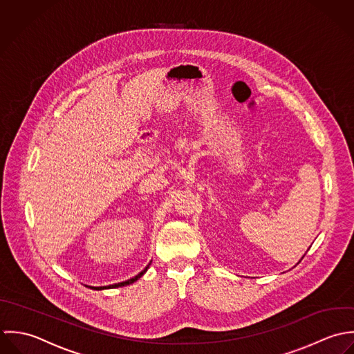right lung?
<instances>
[{"instance_id":"obj_1","label":"right lung","mask_w":354,"mask_h":354,"mask_svg":"<svg viewBox=\"0 0 354 354\" xmlns=\"http://www.w3.org/2000/svg\"><path fill=\"white\" fill-rule=\"evenodd\" d=\"M149 267V266H147ZM147 267L143 270V271H141L137 277H134V278H131V279H129V281H126V282H120V283H116V284H111V286H102V287H91V288H94V290H102V288H112V287H120V286H127V284H131V283L136 282V281H138L140 278H141L142 275L146 272V270H147Z\"/></svg>"}]
</instances>
